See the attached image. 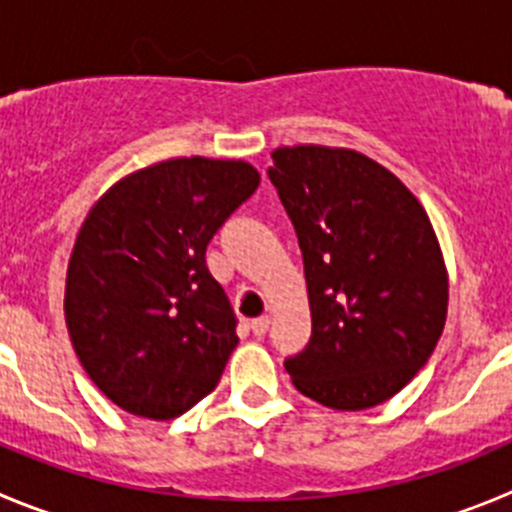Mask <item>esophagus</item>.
<instances>
[{
  "label": "esophagus",
  "mask_w": 512,
  "mask_h": 512,
  "mask_svg": "<svg viewBox=\"0 0 512 512\" xmlns=\"http://www.w3.org/2000/svg\"><path fill=\"white\" fill-rule=\"evenodd\" d=\"M270 315H260V318H255V321H252V333H255V336H265L267 333V328H270Z\"/></svg>",
  "instance_id": "esophagus-1"
}]
</instances>
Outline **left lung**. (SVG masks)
<instances>
[{
	"mask_svg": "<svg viewBox=\"0 0 512 512\" xmlns=\"http://www.w3.org/2000/svg\"><path fill=\"white\" fill-rule=\"evenodd\" d=\"M267 176L303 252L313 333L285 369L300 394L358 412L427 364L450 280L427 212L389 169L351 148L283 146Z\"/></svg>",
	"mask_w": 512,
	"mask_h": 512,
	"instance_id": "obj_1",
	"label": "left lung"
}]
</instances>
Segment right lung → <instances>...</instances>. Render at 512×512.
I'll return each mask as SVG.
<instances>
[{
    "instance_id": "obj_1",
    "label": "right lung",
    "mask_w": 512,
    "mask_h": 512,
    "mask_svg": "<svg viewBox=\"0 0 512 512\" xmlns=\"http://www.w3.org/2000/svg\"><path fill=\"white\" fill-rule=\"evenodd\" d=\"M257 184L247 161L169 159L123 176L85 217L65 323L85 374L126 412L166 422L219 384L240 338L204 252Z\"/></svg>"
}]
</instances>
